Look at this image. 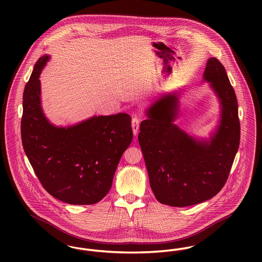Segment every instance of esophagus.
Masks as SVG:
<instances>
[{"instance_id":"34e87169","label":"esophagus","mask_w":262,"mask_h":262,"mask_svg":"<svg viewBox=\"0 0 262 262\" xmlns=\"http://www.w3.org/2000/svg\"><path fill=\"white\" fill-rule=\"evenodd\" d=\"M140 122H141V118H140V117L135 116V117L132 118V128H133V133H134V135H136L137 132H138Z\"/></svg>"}]
</instances>
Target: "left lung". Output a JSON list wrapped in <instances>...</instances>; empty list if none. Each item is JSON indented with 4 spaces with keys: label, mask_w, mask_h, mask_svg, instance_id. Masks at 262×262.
Masks as SVG:
<instances>
[{
    "label": "left lung",
    "mask_w": 262,
    "mask_h": 262,
    "mask_svg": "<svg viewBox=\"0 0 262 262\" xmlns=\"http://www.w3.org/2000/svg\"><path fill=\"white\" fill-rule=\"evenodd\" d=\"M204 78L222 104L221 123L211 142L187 136L174 121L178 99L157 102L140 124L138 140L156 200L171 207H187L215 196L225 186L240 142L235 91L223 64L211 57Z\"/></svg>",
    "instance_id": "left-lung-1"
}]
</instances>
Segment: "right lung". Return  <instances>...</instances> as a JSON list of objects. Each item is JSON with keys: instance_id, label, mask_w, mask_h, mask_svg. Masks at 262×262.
<instances>
[{"instance_id": "add662e5", "label": "right lung", "mask_w": 262, "mask_h": 262, "mask_svg": "<svg viewBox=\"0 0 262 262\" xmlns=\"http://www.w3.org/2000/svg\"><path fill=\"white\" fill-rule=\"evenodd\" d=\"M48 56L39 58L25 85L21 138L42 187L72 205H93L106 196L124 151L133 138L131 117L120 113L93 117L58 128L44 117L39 75Z\"/></svg>"}]
</instances>
